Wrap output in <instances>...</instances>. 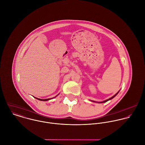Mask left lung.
I'll return each mask as SVG.
<instances>
[{"label": "left lung", "instance_id": "1", "mask_svg": "<svg viewBox=\"0 0 145 145\" xmlns=\"http://www.w3.org/2000/svg\"><path fill=\"white\" fill-rule=\"evenodd\" d=\"M120 90H119L114 95H113L112 97H111V98H109V99H106V100H105V101H103V102H95V101H90L91 102H95V103H105V102H106L107 101H109V100H111V99H112L113 98H114L118 94V93L120 92Z\"/></svg>", "mask_w": 145, "mask_h": 145}]
</instances>
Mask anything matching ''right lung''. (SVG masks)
<instances>
[{"label":"right lung","instance_id":"add662e5","mask_svg":"<svg viewBox=\"0 0 145 145\" xmlns=\"http://www.w3.org/2000/svg\"><path fill=\"white\" fill-rule=\"evenodd\" d=\"M59 95V94H58ZM58 95H57L56 97H54V98H48V99H39V98H36V97H35L36 99H38V100H39V101H49V100H50V99H53V98H56Z\"/></svg>","mask_w":145,"mask_h":145}]
</instances>
